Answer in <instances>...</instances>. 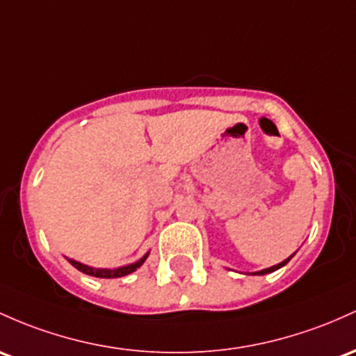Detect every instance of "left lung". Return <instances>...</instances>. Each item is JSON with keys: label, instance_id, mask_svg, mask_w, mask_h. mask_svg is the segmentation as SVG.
<instances>
[{"label": "left lung", "instance_id": "1", "mask_svg": "<svg viewBox=\"0 0 356 356\" xmlns=\"http://www.w3.org/2000/svg\"><path fill=\"white\" fill-rule=\"evenodd\" d=\"M292 257H289L287 260H284V261H280V264H277V265H273V267H270V268H265V270H260V272H257V275H265V273H270V272H273V270H277V268H280V267H284V265L287 264L289 260H291Z\"/></svg>", "mask_w": 356, "mask_h": 356}]
</instances>
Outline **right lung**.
<instances>
[{
    "label": "right lung",
    "instance_id": "right-lung-1",
    "mask_svg": "<svg viewBox=\"0 0 356 356\" xmlns=\"http://www.w3.org/2000/svg\"><path fill=\"white\" fill-rule=\"evenodd\" d=\"M147 257H148V253H147L145 257H143L142 260L136 261V264L127 265V267H120V268H116V270H101V268H91V267H88V265L79 264V261L70 260V259H69V261L74 265V267L77 268V270H81L83 273H88V275L99 277V279H116V277H123V275H128V273L135 272L136 268H138L140 265H142L143 261L147 260Z\"/></svg>",
    "mask_w": 356,
    "mask_h": 356
}]
</instances>
